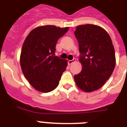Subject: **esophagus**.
<instances>
[{"instance_id":"esophagus-1","label":"esophagus","mask_w":127,"mask_h":127,"mask_svg":"<svg viewBox=\"0 0 127 127\" xmlns=\"http://www.w3.org/2000/svg\"><path fill=\"white\" fill-rule=\"evenodd\" d=\"M76 61V59H73L72 60H69L68 61V65H70L74 63Z\"/></svg>"}]
</instances>
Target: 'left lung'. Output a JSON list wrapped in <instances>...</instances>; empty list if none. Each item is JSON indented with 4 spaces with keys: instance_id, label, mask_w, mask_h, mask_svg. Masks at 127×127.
Instances as JSON below:
<instances>
[{
    "instance_id": "left-lung-1",
    "label": "left lung",
    "mask_w": 127,
    "mask_h": 127,
    "mask_svg": "<svg viewBox=\"0 0 127 127\" xmlns=\"http://www.w3.org/2000/svg\"><path fill=\"white\" fill-rule=\"evenodd\" d=\"M79 45L82 70L74 75L77 86L86 92L97 90L104 85L115 66L114 47L104 29L93 24L81 25L74 32Z\"/></svg>"
}]
</instances>
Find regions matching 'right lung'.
<instances>
[{
	"label": "right lung",
	"instance_id": "obj_1",
	"mask_svg": "<svg viewBox=\"0 0 127 127\" xmlns=\"http://www.w3.org/2000/svg\"><path fill=\"white\" fill-rule=\"evenodd\" d=\"M69 28L43 26L33 30L25 39L20 55L23 74L35 90L49 92L57 87L67 61L55 55L58 39Z\"/></svg>",
	"mask_w": 127,
	"mask_h": 127
}]
</instances>
